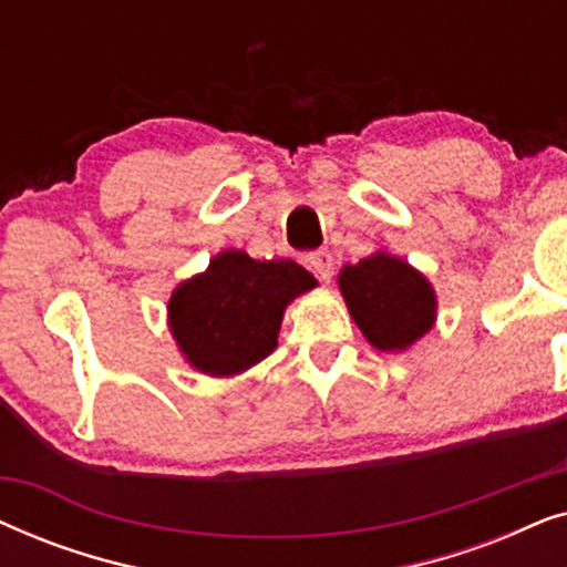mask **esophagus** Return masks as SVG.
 <instances>
[{"label": "esophagus", "instance_id": "esophagus-1", "mask_svg": "<svg viewBox=\"0 0 567 567\" xmlns=\"http://www.w3.org/2000/svg\"><path fill=\"white\" fill-rule=\"evenodd\" d=\"M301 260H305V266L312 268L315 274L322 278V281H328V278L332 276V255L328 250H312V252H307Z\"/></svg>", "mask_w": 567, "mask_h": 567}]
</instances>
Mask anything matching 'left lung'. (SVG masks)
Segmentation results:
<instances>
[{
  "label": "left lung",
  "instance_id": "left-lung-1",
  "mask_svg": "<svg viewBox=\"0 0 567 567\" xmlns=\"http://www.w3.org/2000/svg\"><path fill=\"white\" fill-rule=\"evenodd\" d=\"M338 281L355 324L379 351H402L431 330L433 289L400 258L377 252L346 266Z\"/></svg>",
  "mask_w": 567,
  "mask_h": 567
}]
</instances>
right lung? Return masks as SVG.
Wrapping results in <instances>:
<instances>
[{
    "label": "right lung",
    "mask_w": 567,
    "mask_h": 567,
    "mask_svg": "<svg viewBox=\"0 0 567 567\" xmlns=\"http://www.w3.org/2000/svg\"><path fill=\"white\" fill-rule=\"evenodd\" d=\"M315 284L293 260H252L243 250H227L204 276L177 286L169 328L198 371L239 374L274 351L286 305Z\"/></svg>",
    "instance_id": "right-lung-1"
}]
</instances>
